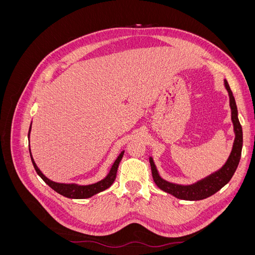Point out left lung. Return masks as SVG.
Returning a JSON list of instances; mask_svg holds the SVG:
<instances>
[{"label":"left lung","mask_w":255,"mask_h":255,"mask_svg":"<svg viewBox=\"0 0 255 255\" xmlns=\"http://www.w3.org/2000/svg\"><path fill=\"white\" fill-rule=\"evenodd\" d=\"M223 82H225V87L229 94L231 120H232L233 123V129L235 134L232 151H231L225 165L220 169H218L217 171L208 174L201 180H199L192 184L182 185L164 180L157 171V168L155 164H154L153 157H149L152 176L154 182L157 185V187L167 192V194L174 196L177 199L187 200V201H198V200H203L205 198L211 197L230 182L239 164V159H241L243 149V128L238 120L237 106L232 91L230 89L228 81L225 80Z\"/></svg>","instance_id":"left-lung-1"}]
</instances>
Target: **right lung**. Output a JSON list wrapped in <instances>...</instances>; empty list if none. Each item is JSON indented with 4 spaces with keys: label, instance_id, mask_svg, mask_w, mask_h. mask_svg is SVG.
<instances>
[{
    "label": "right lung",
    "instance_id": "1",
    "mask_svg": "<svg viewBox=\"0 0 255 255\" xmlns=\"http://www.w3.org/2000/svg\"><path fill=\"white\" fill-rule=\"evenodd\" d=\"M30 128H32V125H30V127H29L28 135H27L28 138H29V134H30ZM123 154H125V151H122L118 155V157L116 158L110 172L107 173V175L104 177V179H102L101 181H99L97 183H94V184L79 185L75 183H57V182H54V181L48 179V177L40 171V169L37 167L35 160L32 156V153H30V148H29L30 159H32V163H33V166L35 168L37 174L41 177V179L45 182V184H48L52 189L58 192L59 195L67 197V198H70V199H87V198H90L92 196L99 194V192L104 191L109 188L116 179L118 166L120 164V160L123 156Z\"/></svg>",
    "mask_w": 255,
    "mask_h": 255
}]
</instances>
